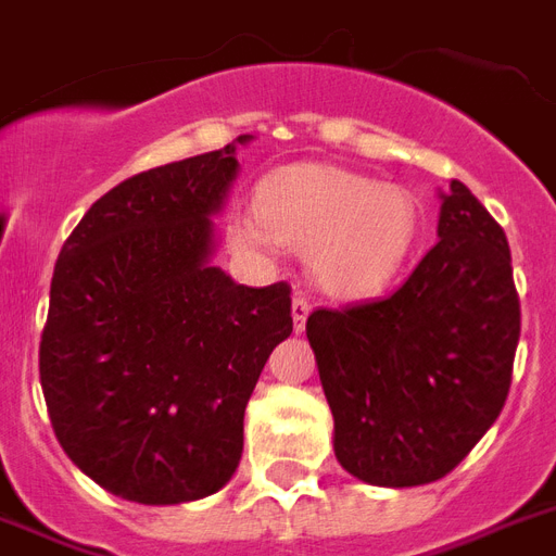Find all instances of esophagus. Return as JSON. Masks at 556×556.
Segmentation results:
<instances>
[{
    "instance_id": "obj_1",
    "label": "esophagus",
    "mask_w": 556,
    "mask_h": 556,
    "mask_svg": "<svg viewBox=\"0 0 556 556\" xmlns=\"http://www.w3.org/2000/svg\"><path fill=\"white\" fill-rule=\"evenodd\" d=\"M308 314H312V303L305 300L303 291H296L294 303H291V317H294V331L300 334V331L305 329V320H308Z\"/></svg>"
}]
</instances>
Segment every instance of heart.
I'll list each match as a JSON object with an SVG mask.
<instances>
[{"label": "heart", "instance_id": "1", "mask_svg": "<svg viewBox=\"0 0 556 556\" xmlns=\"http://www.w3.org/2000/svg\"><path fill=\"white\" fill-rule=\"evenodd\" d=\"M256 216L233 222L248 248L308 251L314 282L334 296L375 294L409 260L421 210L409 190L334 164H291L256 187Z\"/></svg>", "mask_w": 556, "mask_h": 556}]
</instances>
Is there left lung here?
<instances>
[{
  "label": "left lung",
  "instance_id": "obj_1",
  "mask_svg": "<svg viewBox=\"0 0 556 556\" xmlns=\"http://www.w3.org/2000/svg\"><path fill=\"white\" fill-rule=\"evenodd\" d=\"M334 415V456L361 482L447 476L500 418L519 343L505 230L462 181L441 192L439 242L383 300L305 323Z\"/></svg>",
  "mask_w": 556,
  "mask_h": 556
}]
</instances>
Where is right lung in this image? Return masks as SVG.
I'll list each match as a JSON object with an SVG mask.
<instances>
[{"instance_id":"1","label":"right lung","mask_w":556,"mask_h":556,"mask_svg":"<svg viewBox=\"0 0 556 556\" xmlns=\"http://www.w3.org/2000/svg\"><path fill=\"white\" fill-rule=\"evenodd\" d=\"M236 173L227 143L126 178L54 265L39 343L48 418L65 456L121 500L178 505L230 482L248 397L294 329L288 282L236 286L210 265V216Z\"/></svg>"}]
</instances>
